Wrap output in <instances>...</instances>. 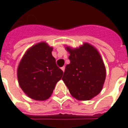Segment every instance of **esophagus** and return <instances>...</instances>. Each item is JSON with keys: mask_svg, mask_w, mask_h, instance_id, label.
I'll use <instances>...</instances> for the list:
<instances>
[{"mask_svg": "<svg viewBox=\"0 0 128 128\" xmlns=\"http://www.w3.org/2000/svg\"><path fill=\"white\" fill-rule=\"evenodd\" d=\"M61 69L62 70H63V71H64V70H65V66H62V67Z\"/></svg>", "mask_w": 128, "mask_h": 128, "instance_id": "obj_1", "label": "esophagus"}]
</instances>
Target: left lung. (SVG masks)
Segmentation results:
<instances>
[{"label": "left lung", "instance_id": "1", "mask_svg": "<svg viewBox=\"0 0 128 128\" xmlns=\"http://www.w3.org/2000/svg\"><path fill=\"white\" fill-rule=\"evenodd\" d=\"M69 52L62 80L70 94L80 100H88L101 92L106 77L104 63L98 50L89 44Z\"/></svg>", "mask_w": 128, "mask_h": 128}]
</instances>
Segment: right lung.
Segmentation results:
<instances>
[{
    "instance_id": "1",
    "label": "right lung",
    "mask_w": 128,
    "mask_h": 128,
    "mask_svg": "<svg viewBox=\"0 0 128 128\" xmlns=\"http://www.w3.org/2000/svg\"><path fill=\"white\" fill-rule=\"evenodd\" d=\"M52 50L45 42L39 43L26 52L18 67L20 88L34 100L48 99L63 75L52 55Z\"/></svg>"
}]
</instances>
